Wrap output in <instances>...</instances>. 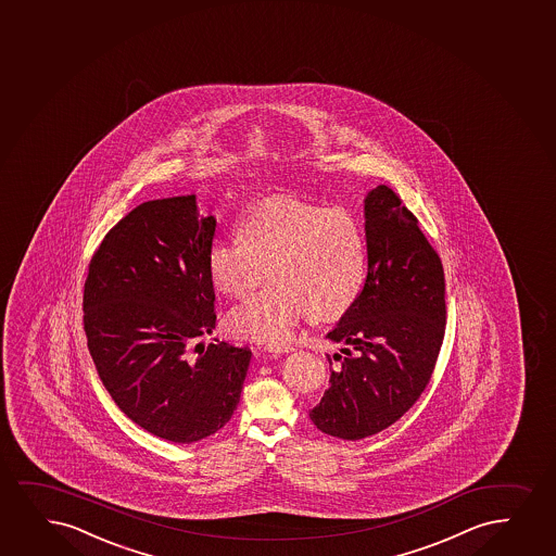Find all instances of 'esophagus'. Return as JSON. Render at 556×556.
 Wrapping results in <instances>:
<instances>
[{
    "label": "esophagus",
    "mask_w": 556,
    "mask_h": 556,
    "mask_svg": "<svg viewBox=\"0 0 556 556\" xmlns=\"http://www.w3.org/2000/svg\"><path fill=\"white\" fill-rule=\"evenodd\" d=\"M266 350L271 352V354H288V352L294 350V346H292V344H268Z\"/></svg>",
    "instance_id": "esophagus-1"
}]
</instances>
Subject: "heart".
Returning a JSON list of instances; mask_svg holds the SVG:
<instances>
[{
    "label": "heart",
    "mask_w": 556,
    "mask_h": 556,
    "mask_svg": "<svg viewBox=\"0 0 556 556\" xmlns=\"http://www.w3.org/2000/svg\"><path fill=\"white\" fill-rule=\"evenodd\" d=\"M367 249L356 217L341 207L279 197L240 223V240H219L207 253L213 287L243 298L266 275L274 282L228 313L232 336L282 344L303 316L336 318L364 287Z\"/></svg>",
    "instance_id": "obj_1"
}]
</instances>
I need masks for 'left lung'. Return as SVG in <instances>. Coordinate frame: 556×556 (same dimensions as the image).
<instances>
[{
	"mask_svg": "<svg viewBox=\"0 0 556 556\" xmlns=\"http://www.w3.org/2000/svg\"><path fill=\"white\" fill-rule=\"evenodd\" d=\"M367 277L328 333L343 343L329 388L308 412L316 429L359 440L393 426L426 391L446 331V279L440 256L397 192L378 186L365 199Z\"/></svg>",
	"mask_w": 556,
	"mask_h": 556,
	"instance_id": "obj_1",
	"label": "left lung"
}]
</instances>
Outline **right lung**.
<instances>
[{
	"label": "right lung",
	"mask_w": 556,
	"mask_h": 556,
	"mask_svg": "<svg viewBox=\"0 0 556 556\" xmlns=\"http://www.w3.org/2000/svg\"><path fill=\"white\" fill-rule=\"evenodd\" d=\"M217 223L197 197L148 200L104 236L84 285V331L104 388L159 439L191 444L227 426L251 350L199 343L215 328L207 253Z\"/></svg>",
	"instance_id": "add662e5"
}]
</instances>
